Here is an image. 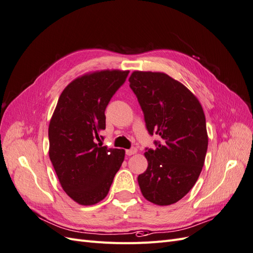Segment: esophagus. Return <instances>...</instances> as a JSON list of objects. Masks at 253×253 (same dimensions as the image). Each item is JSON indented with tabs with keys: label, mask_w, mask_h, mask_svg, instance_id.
<instances>
[{
	"label": "esophagus",
	"mask_w": 253,
	"mask_h": 253,
	"mask_svg": "<svg viewBox=\"0 0 253 253\" xmlns=\"http://www.w3.org/2000/svg\"><path fill=\"white\" fill-rule=\"evenodd\" d=\"M134 153H136V148H134V147L126 150V154H127L128 157H129V156H132V154H134Z\"/></svg>",
	"instance_id": "1"
}]
</instances>
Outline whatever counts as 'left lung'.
Instances as JSON below:
<instances>
[{"label": "left lung", "mask_w": 253, "mask_h": 253, "mask_svg": "<svg viewBox=\"0 0 253 253\" xmlns=\"http://www.w3.org/2000/svg\"><path fill=\"white\" fill-rule=\"evenodd\" d=\"M130 88L137 97L156 149L146 148L148 167L137 176L144 198L160 206L183 199L198 181L208 135L199 100L166 73L133 71Z\"/></svg>", "instance_id": "8db88e82"}]
</instances>
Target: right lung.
I'll return each mask as SVG.
<instances>
[{"instance_id":"add662e5","label":"right lung","mask_w":253,"mask_h":253,"mask_svg":"<svg viewBox=\"0 0 253 253\" xmlns=\"http://www.w3.org/2000/svg\"><path fill=\"white\" fill-rule=\"evenodd\" d=\"M129 71L102 70L76 79L64 89L49 123V158L62 188L80 205L108 194L125 158L124 149L95 143L106 128L105 110Z\"/></svg>"}]
</instances>
